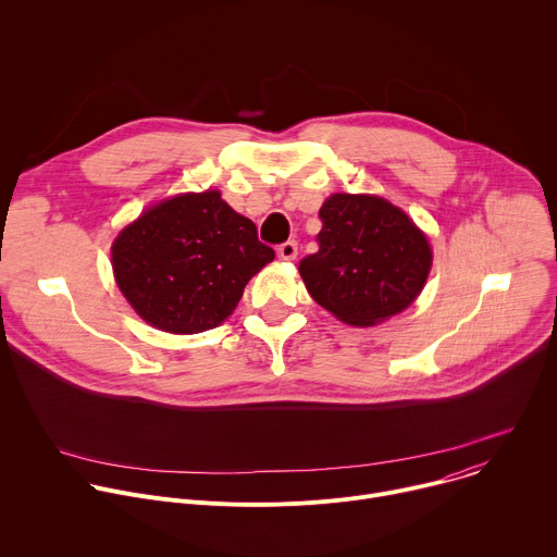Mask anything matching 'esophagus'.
Masks as SVG:
<instances>
[{"instance_id":"obj_1","label":"esophagus","mask_w":557,"mask_h":557,"mask_svg":"<svg viewBox=\"0 0 557 557\" xmlns=\"http://www.w3.org/2000/svg\"><path fill=\"white\" fill-rule=\"evenodd\" d=\"M277 258H280V260H286V262L295 260V258H297V243H295V240H288V243L280 245V247H277Z\"/></svg>"}]
</instances>
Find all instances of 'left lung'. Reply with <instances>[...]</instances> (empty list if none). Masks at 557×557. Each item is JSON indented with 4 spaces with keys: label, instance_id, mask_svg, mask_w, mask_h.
Returning a JSON list of instances; mask_svg holds the SVG:
<instances>
[{
    "label": "left lung",
    "instance_id": "obj_1",
    "mask_svg": "<svg viewBox=\"0 0 557 557\" xmlns=\"http://www.w3.org/2000/svg\"><path fill=\"white\" fill-rule=\"evenodd\" d=\"M320 218V251L299 262V275L339 322L368 329L419 297L432 249L406 211L379 196L333 194Z\"/></svg>",
    "mask_w": 557,
    "mask_h": 557
}]
</instances>
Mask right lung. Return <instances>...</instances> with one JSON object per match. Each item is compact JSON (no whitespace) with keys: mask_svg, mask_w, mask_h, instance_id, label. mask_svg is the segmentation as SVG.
<instances>
[{"mask_svg":"<svg viewBox=\"0 0 557 557\" xmlns=\"http://www.w3.org/2000/svg\"><path fill=\"white\" fill-rule=\"evenodd\" d=\"M273 258L256 224L215 189L156 202L112 245L114 280L125 299L149 326L174 335L220 326Z\"/></svg>","mask_w":557,"mask_h":557,"instance_id":"obj_1","label":"right lung"}]
</instances>
